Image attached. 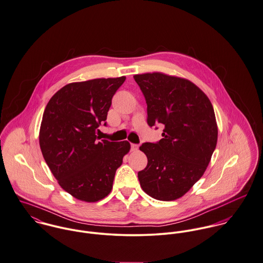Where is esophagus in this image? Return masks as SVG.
<instances>
[{
    "label": "esophagus",
    "instance_id": "obj_1",
    "mask_svg": "<svg viewBox=\"0 0 263 263\" xmlns=\"http://www.w3.org/2000/svg\"><path fill=\"white\" fill-rule=\"evenodd\" d=\"M137 149H138V145L137 144H133V143L131 144V150L132 151H136Z\"/></svg>",
    "mask_w": 263,
    "mask_h": 263
}]
</instances>
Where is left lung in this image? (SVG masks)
I'll use <instances>...</instances> for the list:
<instances>
[{
    "label": "left lung",
    "mask_w": 263,
    "mask_h": 263,
    "mask_svg": "<svg viewBox=\"0 0 263 263\" xmlns=\"http://www.w3.org/2000/svg\"><path fill=\"white\" fill-rule=\"evenodd\" d=\"M134 80L145 98L148 125L164 126L162 139L139 147L148 162L138 179L148 196L174 201L209 165L218 139L215 112L204 91L185 79L152 72Z\"/></svg>",
    "instance_id": "obj_1"
}]
</instances>
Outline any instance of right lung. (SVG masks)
Returning a JSON list of instances; mask_svg holds the SVG:
<instances>
[{"instance_id": "right-lung-1", "label": "right lung", "mask_w": 263, "mask_h": 263, "mask_svg": "<svg viewBox=\"0 0 263 263\" xmlns=\"http://www.w3.org/2000/svg\"><path fill=\"white\" fill-rule=\"evenodd\" d=\"M126 78L71 83L49 100L42 117L39 144L59 185L80 201L93 203L107 197L128 141L100 140L112 98Z\"/></svg>"}]
</instances>
